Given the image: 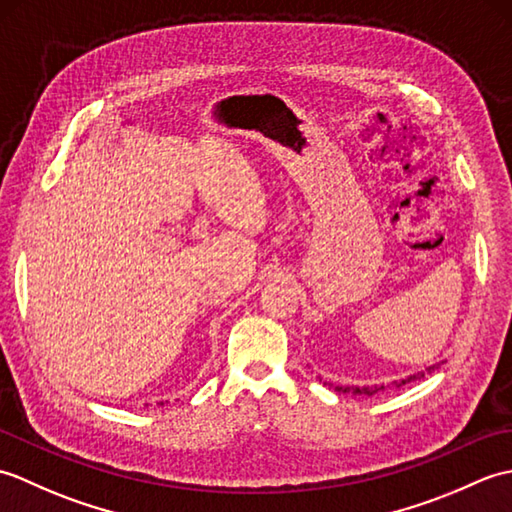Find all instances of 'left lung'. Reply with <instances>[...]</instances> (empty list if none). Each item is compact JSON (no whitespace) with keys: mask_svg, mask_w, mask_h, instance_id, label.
I'll list each match as a JSON object with an SVG mask.
<instances>
[{"mask_svg":"<svg viewBox=\"0 0 512 512\" xmlns=\"http://www.w3.org/2000/svg\"><path fill=\"white\" fill-rule=\"evenodd\" d=\"M433 369V367H431ZM420 376H424V374H416V376H409L407 380H400L398 385H405V383H411V380H416V378H420ZM383 389V387H341V391L343 394H365V396H374V394H378V391Z\"/></svg>","mask_w":512,"mask_h":512,"instance_id":"obj_1","label":"left lung"}]
</instances>
